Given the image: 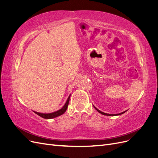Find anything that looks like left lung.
<instances>
[{"mask_svg":"<svg viewBox=\"0 0 158 158\" xmlns=\"http://www.w3.org/2000/svg\"><path fill=\"white\" fill-rule=\"evenodd\" d=\"M95 109L97 110V111L99 112V113H100L101 114H104V115H107V116H114V115H119V114H123L124 113H125V111H124V112H123V113H119V114H107V113H103V112H102L101 111H99V110H98L96 107H95Z\"/></svg>","mask_w":158,"mask_h":158,"instance_id":"8db88e82","label":"left lung"}]
</instances>
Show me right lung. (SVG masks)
<instances>
[{"mask_svg":"<svg viewBox=\"0 0 158 158\" xmlns=\"http://www.w3.org/2000/svg\"><path fill=\"white\" fill-rule=\"evenodd\" d=\"M70 97V95L67 101H66V102L64 106H63V107L60 109V110H59V111H56V112L51 113H37V112H35V111L34 112L37 114H38L39 116L41 117L42 118H47V119H48V118H55V117H59V116L61 115V114H63L66 111V109H67L69 103Z\"/></svg>","mask_w":158,"mask_h":158,"instance_id":"1","label":"right lung"}]
</instances>
